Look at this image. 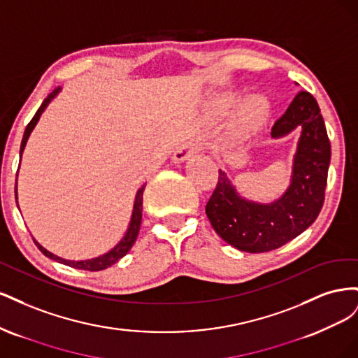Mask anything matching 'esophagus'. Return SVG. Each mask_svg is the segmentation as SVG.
<instances>
[{
    "label": "esophagus",
    "mask_w": 358,
    "mask_h": 358,
    "mask_svg": "<svg viewBox=\"0 0 358 358\" xmlns=\"http://www.w3.org/2000/svg\"><path fill=\"white\" fill-rule=\"evenodd\" d=\"M200 150V145L197 142H194V140H187V142H183L176 150L175 154H173V161L175 162H183L187 161L188 158H191L194 154H197Z\"/></svg>",
    "instance_id": "obj_1"
}]
</instances>
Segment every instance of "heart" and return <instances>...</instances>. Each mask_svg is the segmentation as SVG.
I'll use <instances>...</instances> for the list:
<instances>
[{
	"mask_svg": "<svg viewBox=\"0 0 358 358\" xmlns=\"http://www.w3.org/2000/svg\"><path fill=\"white\" fill-rule=\"evenodd\" d=\"M268 115V103L262 95H251L241 104L239 116L246 128L259 127Z\"/></svg>",
	"mask_w": 358,
	"mask_h": 358,
	"instance_id": "1",
	"label": "heart"
}]
</instances>
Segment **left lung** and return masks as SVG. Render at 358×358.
<instances>
[{
  "instance_id": "1",
  "label": "left lung",
  "mask_w": 358,
  "mask_h": 358,
  "mask_svg": "<svg viewBox=\"0 0 358 358\" xmlns=\"http://www.w3.org/2000/svg\"><path fill=\"white\" fill-rule=\"evenodd\" d=\"M301 129L287 191L272 203L242 197L220 170L206 215L222 241L243 252H268L292 241L317 220L330 166V140L317 100L300 91L272 127L280 138Z\"/></svg>"
}]
</instances>
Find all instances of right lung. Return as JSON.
<instances>
[{"label":"right lung","mask_w":358,"mask_h":358,"mask_svg":"<svg viewBox=\"0 0 358 358\" xmlns=\"http://www.w3.org/2000/svg\"><path fill=\"white\" fill-rule=\"evenodd\" d=\"M59 91H61V88H57L55 91L50 92V94L46 96L45 101H43L41 106L38 107V110H37V113L34 115V117H32L31 122L27 125L25 133H24V138H22V143H20V158H22V152H24V149H25V146H27L29 134L32 133V129H34V127L37 125L41 113L45 112V109L49 106V103H50L53 99H55V96L59 94ZM145 187H146V183H143V185L138 188V191H137V194H136V200H134V206H133V213H131V221H129V224H128V229H127L124 237H122L121 241H119V243H117L115 248L110 249L109 252H106V254H103V255H100V257L91 258V259H80V262H73V259L61 258V257H58V255H55V254L49 252L46 248H43V246L34 239V237H32V239H34L36 246H37V248L40 249V251H41L43 254H45L48 258L55 259V262H58V263H61V264H66V266H70V267H74V268L90 270V272H99V270H104V268H107V267H110L112 264H115L116 262H119V259H121L124 255L128 254V251H129V249H131V246L134 245V242H136V239H137V234H138V230H140V224H142L143 191H145ZM15 197H16V200H17V189H16V188H15Z\"/></svg>","instance_id":"right-lung-1"}]
</instances>
